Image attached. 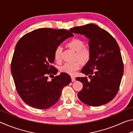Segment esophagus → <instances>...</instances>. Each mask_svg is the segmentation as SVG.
I'll list each match as a JSON object with an SVG mask.
<instances>
[{
    "label": "esophagus",
    "instance_id": "obj_1",
    "mask_svg": "<svg viewBox=\"0 0 133 133\" xmlns=\"http://www.w3.org/2000/svg\"><path fill=\"white\" fill-rule=\"evenodd\" d=\"M71 81H72V82H75L76 78H75V77H74V76H71Z\"/></svg>",
    "mask_w": 133,
    "mask_h": 133
}]
</instances>
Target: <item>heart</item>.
<instances>
[{
  "instance_id": "b5f03b06",
  "label": "heart",
  "mask_w": 133,
  "mask_h": 133,
  "mask_svg": "<svg viewBox=\"0 0 133 133\" xmlns=\"http://www.w3.org/2000/svg\"><path fill=\"white\" fill-rule=\"evenodd\" d=\"M67 46L71 49L76 52V58L83 64L88 63L91 58V50L89 48L84 47V43L79 39H73L67 43ZM61 47L58 46L54 52V58L57 62H60L62 60ZM79 61H76L73 63H66L60 68V70L63 73L69 75H74L80 67Z\"/></svg>"
}]
</instances>
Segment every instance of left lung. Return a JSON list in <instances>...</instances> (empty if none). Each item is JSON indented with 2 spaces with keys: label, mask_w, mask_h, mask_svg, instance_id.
<instances>
[{
  "label": "left lung",
  "mask_w": 133,
  "mask_h": 133,
  "mask_svg": "<svg viewBox=\"0 0 133 133\" xmlns=\"http://www.w3.org/2000/svg\"><path fill=\"white\" fill-rule=\"evenodd\" d=\"M71 32L84 35L89 39L91 58L82 70L89 76L77 77L83 87L78 93L83 103L90 106H100L110 102L118 93L124 72L120 48L115 39L94 24L70 29Z\"/></svg>",
  "instance_id": "1"
}]
</instances>
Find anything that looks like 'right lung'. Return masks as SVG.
Listing matches in <instances>:
<instances>
[{
	"instance_id": "1",
	"label": "right lung",
	"mask_w": 133,
	"mask_h": 133,
	"mask_svg": "<svg viewBox=\"0 0 133 133\" xmlns=\"http://www.w3.org/2000/svg\"><path fill=\"white\" fill-rule=\"evenodd\" d=\"M71 31L41 28L27 33L17 43L11 62V72L16 89L26 104L38 109H46L57 102L63 87L71 82L68 74L56 75L52 66L55 49Z\"/></svg>"
}]
</instances>
